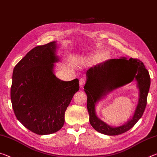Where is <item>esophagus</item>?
<instances>
[{
	"instance_id": "34e87169",
	"label": "esophagus",
	"mask_w": 157,
	"mask_h": 157,
	"mask_svg": "<svg viewBox=\"0 0 157 157\" xmlns=\"http://www.w3.org/2000/svg\"><path fill=\"white\" fill-rule=\"evenodd\" d=\"M86 78H82L79 79V85H80L81 87H83L84 85L86 84Z\"/></svg>"
}]
</instances>
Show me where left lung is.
<instances>
[{"mask_svg":"<svg viewBox=\"0 0 157 157\" xmlns=\"http://www.w3.org/2000/svg\"><path fill=\"white\" fill-rule=\"evenodd\" d=\"M87 80L84 86L87 95L89 122L97 132L109 136L121 134L134 126L141 118L147 105L150 86V77L143 63L138 59H111L90 68L86 72ZM135 78L140 89L139 103L131 120L120 127L112 128L98 119L94 105L109 90L122 86Z\"/></svg>","mask_w":157,"mask_h":157,"instance_id":"obj_1","label":"left lung"}]
</instances>
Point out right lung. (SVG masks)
I'll list each match as a JSON object with an SVG mask.
<instances>
[{
  "instance_id": "obj_1",
  "label": "right lung",
  "mask_w": 157,
  "mask_h": 157,
  "mask_svg": "<svg viewBox=\"0 0 157 157\" xmlns=\"http://www.w3.org/2000/svg\"><path fill=\"white\" fill-rule=\"evenodd\" d=\"M56 42L39 46L15 66L11 101L16 117L23 125L39 135L57 132L64 124V114L79 79L65 82L53 73Z\"/></svg>"
}]
</instances>
